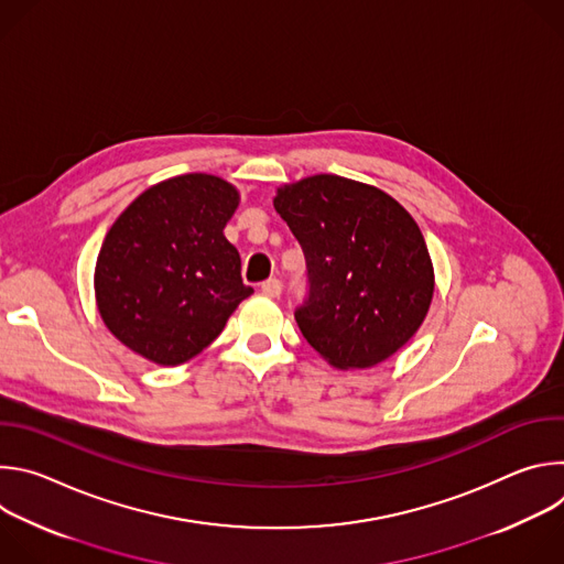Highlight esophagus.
<instances>
[{"mask_svg": "<svg viewBox=\"0 0 564 564\" xmlns=\"http://www.w3.org/2000/svg\"><path fill=\"white\" fill-rule=\"evenodd\" d=\"M281 290H283V283H281L279 279H268V281L261 283V292H263L265 296H279Z\"/></svg>", "mask_w": 564, "mask_h": 564, "instance_id": "34e87169", "label": "esophagus"}]
</instances>
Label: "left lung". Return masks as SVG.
<instances>
[{
	"mask_svg": "<svg viewBox=\"0 0 564 564\" xmlns=\"http://www.w3.org/2000/svg\"><path fill=\"white\" fill-rule=\"evenodd\" d=\"M274 209L307 268V299L294 318L330 366L372 368L417 333L435 274L417 223L394 198L318 174L283 185Z\"/></svg>",
	"mask_w": 564,
	"mask_h": 564,
	"instance_id": "8db88e82",
	"label": "left lung"
}]
</instances>
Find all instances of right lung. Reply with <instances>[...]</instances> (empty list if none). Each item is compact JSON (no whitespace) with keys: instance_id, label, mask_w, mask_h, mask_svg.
I'll use <instances>...</instances> for the list:
<instances>
[{"instance_id":"obj_1","label":"right lung","mask_w":564,"mask_h":564,"mask_svg":"<svg viewBox=\"0 0 564 564\" xmlns=\"http://www.w3.org/2000/svg\"><path fill=\"white\" fill-rule=\"evenodd\" d=\"M238 192L209 174H185L142 192L111 225L96 263L105 326L129 350L178 366L203 352L254 290L223 229Z\"/></svg>"}]
</instances>
